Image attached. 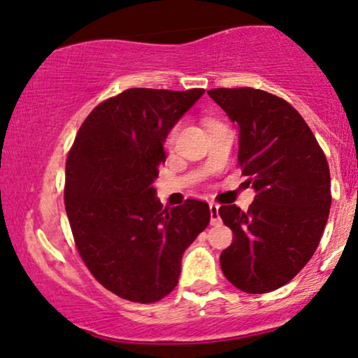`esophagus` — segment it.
I'll list each match as a JSON object with an SVG mask.
<instances>
[{"label":"esophagus","mask_w":358,"mask_h":358,"mask_svg":"<svg viewBox=\"0 0 358 358\" xmlns=\"http://www.w3.org/2000/svg\"><path fill=\"white\" fill-rule=\"evenodd\" d=\"M210 220H212V224H220L222 223V218H220V213H218V208L220 205L218 203H210Z\"/></svg>","instance_id":"esophagus-1"}]
</instances>
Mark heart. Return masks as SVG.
I'll list each match as a JSON object with an SVG mask.
<instances>
[{"mask_svg": "<svg viewBox=\"0 0 358 358\" xmlns=\"http://www.w3.org/2000/svg\"><path fill=\"white\" fill-rule=\"evenodd\" d=\"M176 134H178V127H174V129L169 131V134H168V138H166V143H168V145H171V143H174Z\"/></svg>", "mask_w": 358, "mask_h": 358, "instance_id": "1", "label": "heart"}]
</instances>
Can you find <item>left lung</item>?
Masks as SVG:
<instances>
[{
  "instance_id": "8db88e82",
  "label": "left lung",
  "mask_w": 358,
  "mask_h": 358,
  "mask_svg": "<svg viewBox=\"0 0 358 358\" xmlns=\"http://www.w3.org/2000/svg\"><path fill=\"white\" fill-rule=\"evenodd\" d=\"M208 96L239 130L238 163L256 199L243 212L222 205L233 243L220 256L224 277L246 293L292 280L315 254L331 208L329 164L303 117L287 101L252 87Z\"/></svg>"
}]
</instances>
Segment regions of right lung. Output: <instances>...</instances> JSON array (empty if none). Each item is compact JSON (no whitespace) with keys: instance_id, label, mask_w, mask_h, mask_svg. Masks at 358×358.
Instances as JSON below:
<instances>
[{"instance_id":"1","label":"right lung","mask_w":358,"mask_h":358,"mask_svg":"<svg viewBox=\"0 0 358 358\" xmlns=\"http://www.w3.org/2000/svg\"><path fill=\"white\" fill-rule=\"evenodd\" d=\"M205 90L131 87L101 102L66 158L65 208L78 252L117 296L155 303L178 285L182 254L208 227L207 202L163 208L153 187L171 129Z\"/></svg>"}]
</instances>
